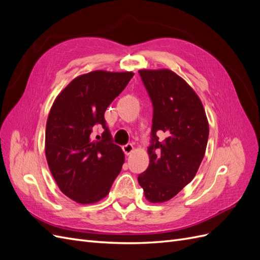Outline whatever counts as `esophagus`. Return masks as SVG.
Instances as JSON below:
<instances>
[{
	"label": "esophagus",
	"instance_id": "34e87169",
	"mask_svg": "<svg viewBox=\"0 0 260 260\" xmlns=\"http://www.w3.org/2000/svg\"><path fill=\"white\" fill-rule=\"evenodd\" d=\"M122 151H123V153H124V155H130L132 152H133V145L132 144H127V145H124L123 147H122Z\"/></svg>",
	"mask_w": 260,
	"mask_h": 260
}]
</instances>
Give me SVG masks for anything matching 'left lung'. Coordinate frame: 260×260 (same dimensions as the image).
Masks as SVG:
<instances>
[{"label": "left lung", "mask_w": 260, "mask_h": 260, "mask_svg": "<svg viewBox=\"0 0 260 260\" xmlns=\"http://www.w3.org/2000/svg\"><path fill=\"white\" fill-rule=\"evenodd\" d=\"M154 114L149 165L138 177L151 203L171 200L195 177L206 152L209 124L198 94L170 69L139 70ZM157 133L167 137L159 141Z\"/></svg>", "instance_id": "left-lung-1"}]
</instances>
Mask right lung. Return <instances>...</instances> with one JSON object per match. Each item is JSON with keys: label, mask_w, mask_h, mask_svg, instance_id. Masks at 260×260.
Segmentation results:
<instances>
[{"label": "right lung", "mask_w": 260, "mask_h": 260, "mask_svg": "<svg viewBox=\"0 0 260 260\" xmlns=\"http://www.w3.org/2000/svg\"><path fill=\"white\" fill-rule=\"evenodd\" d=\"M132 72L94 70L76 77L55 99L45 129V157L59 190L82 205L108 195L119 175L124 154L111 142L104 113L133 77ZM106 131L90 140L94 124Z\"/></svg>", "instance_id": "add662e5"}]
</instances>
